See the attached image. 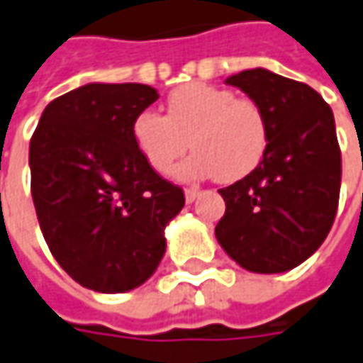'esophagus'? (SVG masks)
<instances>
[{"mask_svg": "<svg viewBox=\"0 0 363 363\" xmlns=\"http://www.w3.org/2000/svg\"><path fill=\"white\" fill-rule=\"evenodd\" d=\"M197 197H199L197 186H193V189H186V191H184V199H186V203H193Z\"/></svg>", "mask_w": 363, "mask_h": 363, "instance_id": "esophagus-1", "label": "esophagus"}]
</instances>
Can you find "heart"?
Masks as SVG:
<instances>
[{
    "label": "heart",
    "instance_id": "obj_1",
    "mask_svg": "<svg viewBox=\"0 0 363 363\" xmlns=\"http://www.w3.org/2000/svg\"><path fill=\"white\" fill-rule=\"evenodd\" d=\"M135 148L156 172L164 174L189 148L195 152L177 166L179 181L217 177L233 182L260 164L268 148V118L252 99H238L225 87L191 83L174 89L166 116L144 109L132 123Z\"/></svg>",
    "mask_w": 363,
    "mask_h": 363
}]
</instances>
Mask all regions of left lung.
I'll list each match as a JSON object with an SVG mask.
<instances>
[{
	"label": "left lung",
	"mask_w": 363,
	"mask_h": 363,
	"mask_svg": "<svg viewBox=\"0 0 363 363\" xmlns=\"http://www.w3.org/2000/svg\"><path fill=\"white\" fill-rule=\"evenodd\" d=\"M225 83L264 109L268 148L247 177L219 191L225 215L215 238L250 272H286L319 250L337 213L333 111L315 89L266 69L231 74Z\"/></svg>",
	"instance_id": "1"
}]
</instances>
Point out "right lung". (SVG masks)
<instances>
[{
  "label": "right lung",
  "instance_id": "1",
  "mask_svg": "<svg viewBox=\"0 0 363 363\" xmlns=\"http://www.w3.org/2000/svg\"><path fill=\"white\" fill-rule=\"evenodd\" d=\"M158 99L140 83H89L46 105L30 140L32 199L60 268L81 286L128 292L166 252V225L184 207L135 148L134 118Z\"/></svg>",
  "mask_w": 363,
  "mask_h": 363
}]
</instances>
